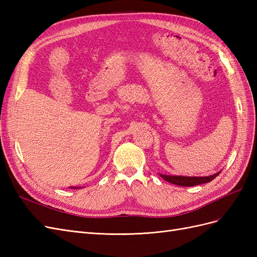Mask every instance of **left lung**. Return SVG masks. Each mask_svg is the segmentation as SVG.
<instances>
[{
	"label": "left lung",
	"instance_id": "8db88e82",
	"mask_svg": "<svg viewBox=\"0 0 257 257\" xmlns=\"http://www.w3.org/2000/svg\"><path fill=\"white\" fill-rule=\"evenodd\" d=\"M220 173H216L212 176L209 177H184V176H168V175H162L160 176L164 179V180L176 184V185H180V186H194V185H198V184H203L210 182L211 180L219 175Z\"/></svg>",
	"mask_w": 257,
	"mask_h": 257
}]
</instances>
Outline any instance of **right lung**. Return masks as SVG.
Segmentation results:
<instances>
[{
	"label": "right lung",
	"mask_w": 257,
	"mask_h": 257,
	"mask_svg": "<svg viewBox=\"0 0 257 257\" xmlns=\"http://www.w3.org/2000/svg\"><path fill=\"white\" fill-rule=\"evenodd\" d=\"M74 189H77V188H74Z\"/></svg>",
	"instance_id": "obj_1"
}]
</instances>
